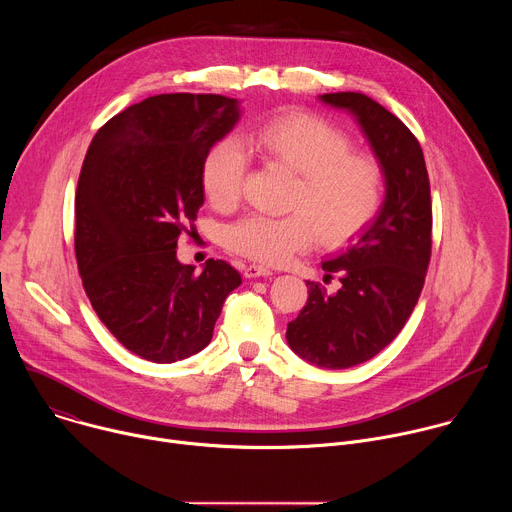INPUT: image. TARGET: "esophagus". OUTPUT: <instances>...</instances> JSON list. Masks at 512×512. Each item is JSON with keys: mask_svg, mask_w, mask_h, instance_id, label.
Here are the masks:
<instances>
[{"mask_svg": "<svg viewBox=\"0 0 512 512\" xmlns=\"http://www.w3.org/2000/svg\"><path fill=\"white\" fill-rule=\"evenodd\" d=\"M271 275V269L263 267V265H247L245 267V277L249 279H255V277H269Z\"/></svg>", "mask_w": 512, "mask_h": 512, "instance_id": "esophagus-1", "label": "esophagus"}]
</instances>
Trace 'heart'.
Wrapping results in <instances>:
<instances>
[{"label": "heart", "mask_w": 512, "mask_h": 512, "mask_svg": "<svg viewBox=\"0 0 512 512\" xmlns=\"http://www.w3.org/2000/svg\"><path fill=\"white\" fill-rule=\"evenodd\" d=\"M243 143L267 166L296 174L285 216L249 214L225 233V245L247 259L279 265L318 239L340 247L367 227L383 202L385 170L328 119L294 111L251 129ZM247 158L231 139L214 143L202 164V188L218 210H233L243 194Z\"/></svg>", "instance_id": "1"}]
</instances>
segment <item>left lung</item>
<instances>
[{"mask_svg":"<svg viewBox=\"0 0 512 512\" xmlns=\"http://www.w3.org/2000/svg\"><path fill=\"white\" fill-rule=\"evenodd\" d=\"M326 105L354 115L385 170V202L373 225L322 263L336 294L308 281V302L287 324L298 356L322 369H348L377 356L409 320L431 257V194L421 145L407 125L362 93H326Z\"/></svg>","mask_w":512,"mask_h":512,"instance_id":"8db88e82","label":"left lung"}]
</instances>
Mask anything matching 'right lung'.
Returning a JSON list of instances; mask_svg holds the SVG:
<instances>
[{
  "instance_id": "right-lung-1",
  "label": "right lung",
  "mask_w": 512,
  "mask_h": 512,
  "mask_svg": "<svg viewBox=\"0 0 512 512\" xmlns=\"http://www.w3.org/2000/svg\"><path fill=\"white\" fill-rule=\"evenodd\" d=\"M223 95L170 93L109 119L93 137L75 196V253L99 320L133 354L176 362L200 352L241 273L176 259L204 204L202 164L239 121Z\"/></svg>"
}]
</instances>
